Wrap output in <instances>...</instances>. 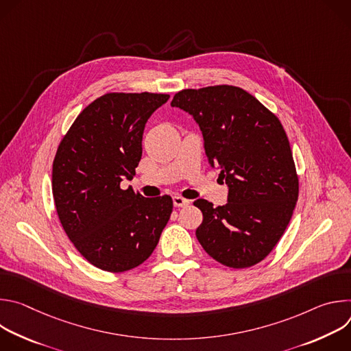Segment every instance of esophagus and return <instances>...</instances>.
I'll return each mask as SVG.
<instances>
[{
    "label": "esophagus",
    "mask_w": 351,
    "mask_h": 351,
    "mask_svg": "<svg viewBox=\"0 0 351 351\" xmlns=\"http://www.w3.org/2000/svg\"><path fill=\"white\" fill-rule=\"evenodd\" d=\"M189 204H190L189 199L183 198L182 195H173V206L175 207H186Z\"/></svg>",
    "instance_id": "34e87169"
}]
</instances>
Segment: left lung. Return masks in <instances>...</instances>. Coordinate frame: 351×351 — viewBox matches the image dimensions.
<instances>
[{"label": "left lung", "mask_w": 351, "mask_h": 351, "mask_svg": "<svg viewBox=\"0 0 351 351\" xmlns=\"http://www.w3.org/2000/svg\"><path fill=\"white\" fill-rule=\"evenodd\" d=\"M178 107L198 123L208 164L229 187L228 204L198 198L195 236L215 261L248 268L263 261L285 233L298 198V178L286 132L275 114L245 90L219 84L184 88ZM223 183V182H222Z\"/></svg>", "instance_id": "obj_1"}]
</instances>
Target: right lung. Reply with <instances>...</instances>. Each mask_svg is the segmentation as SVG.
<instances>
[{"mask_svg":"<svg viewBox=\"0 0 351 351\" xmlns=\"http://www.w3.org/2000/svg\"><path fill=\"white\" fill-rule=\"evenodd\" d=\"M169 94L107 93L88 104L61 140L53 162V195L61 225L94 267L125 272L158 244L173 202L145 198L132 187L141 160L143 132Z\"/></svg>","mask_w":351,"mask_h":351,"instance_id":"right-lung-1","label":"right lung"}]
</instances>
